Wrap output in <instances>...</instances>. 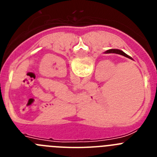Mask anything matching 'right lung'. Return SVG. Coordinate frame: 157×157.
Segmentation results:
<instances>
[{
  "instance_id": "obj_1",
  "label": "right lung",
  "mask_w": 157,
  "mask_h": 157,
  "mask_svg": "<svg viewBox=\"0 0 157 157\" xmlns=\"http://www.w3.org/2000/svg\"><path fill=\"white\" fill-rule=\"evenodd\" d=\"M105 53H116V54H120V55H122V56H125V57H127V58H129V59H133L132 57H130V56H128L127 54H126L125 52H123V51H122V50H120V49H114V48H113V49H109V50L105 51Z\"/></svg>"
}]
</instances>
